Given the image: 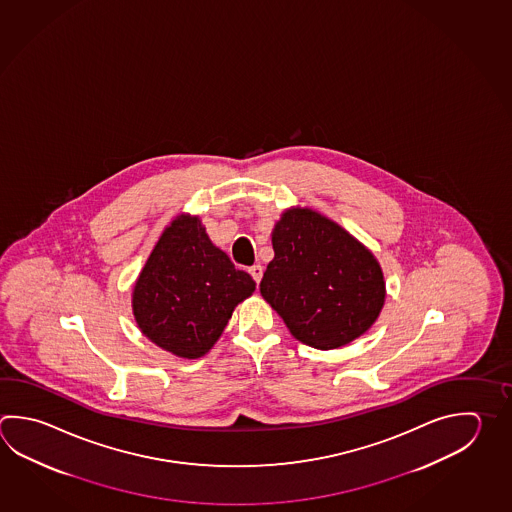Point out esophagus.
<instances>
[{
  "label": "esophagus",
  "instance_id": "34e87169",
  "mask_svg": "<svg viewBox=\"0 0 512 512\" xmlns=\"http://www.w3.org/2000/svg\"><path fill=\"white\" fill-rule=\"evenodd\" d=\"M262 271H264V270H262L261 264H255V266H251V268H250L251 277H253V280H255V282H257V284H259V282H261Z\"/></svg>",
  "mask_w": 512,
  "mask_h": 512
}]
</instances>
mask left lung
<instances>
[{
  "instance_id": "obj_1",
  "label": "left lung",
  "mask_w": 512,
  "mask_h": 512,
  "mask_svg": "<svg viewBox=\"0 0 512 512\" xmlns=\"http://www.w3.org/2000/svg\"><path fill=\"white\" fill-rule=\"evenodd\" d=\"M275 257L261 295L291 335L315 349H337L375 324L386 300L375 255L340 224L311 208H290L271 233Z\"/></svg>"
}]
</instances>
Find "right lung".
<instances>
[{
  "label": "right lung",
  "mask_w": 512,
  "mask_h": 512,
  "mask_svg": "<svg viewBox=\"0 0 512 512\" xmlns=\"http://www.w3.org/2000/svg\"><path fill=\"white\" fill-rule=\"evenodd\" d=\"M255 291L208 237L199 217L179 215L135 280L132 309L145 337L175 357H204L219 340L235 306Z\"/></svg>",
  "instance_id": "right-lung-1"
}]
</instances>
